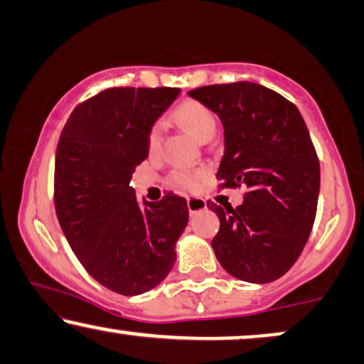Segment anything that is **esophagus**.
<instances>
[{
    "label": "esophagus",
    "mask_w": 364,
    "mask_h": 364,
    "mask_svg": "<svg viewBox=\"0 0 364 364\" xmlns=\"http://www.w3.org/2000/svg\"><path fill=\"white\" fill-rule=\"evenodd\" d=\"M186 203H188V210H190L191 215L193 213L203 211L206 208V201L203 200V198H188Z\"/></svg>",
    "instance_id": "esophagus-1"
}]
</instances>
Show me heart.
Listing matches in <instances>:
<instances>
[{
    "mask_svg": "<svg viewBox=\"0 0 364 364\" xmlns=\"http://www.w3.org/2000/svg\"><path fill=\"white\" fill-rule=\"evenodd\" d=\"M173 116L198 141L205 143L215 136L218 128L216 116L200 101L185 100L174 108ZM159 144H161V124H154L148 134L149 153H156ZM203 176H205V171L201 169H174L169 174V183L181 190H195Z\"/></svg>",
    "mask_w": 364,
    "mask_h": 364,
    "instance_id": "1",
    "label": "heart"
}]
</instances>
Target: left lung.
Here are the masks:
<instances>
[{
    "mask_svg": "<svg viewBox=\"0 0 364 364\" xmlns=\"http://www.w3.org/2000/svg\"><path fill=\"white\" fill-rule=\"evenodd\" d=\"M188 95L225 128L218 188H246L236 208L208 201L220 218L211 241L216 258L235 278L271 283L296 263L316 218L319 159L303 116L291 101L250 81Z\"/></svg>",
    "mask_w": 364,
    "mask_h": 364,
    "instance_id": "obj_1",
    "label": "left lung"
}]
</instances>
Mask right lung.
Returning <instances> with one entry per match:
<instances>
[{"label":"right lung","instance_id":"1","mask_svg":"<svg viewBox=\"0 0 364 364\" xmlns=\"http://www.w3.org/2000/svg\"><path fill=\"white\" fill-rule=\"evenodd\" d=\"M178 88H108L73 109L55 159V208L73 253L111 291L136 296L171 271L188 225L186 200L168 193L138 206L132 174Z\"/></svg>","mask_w":364,"mask_h":364}]
</instances>
